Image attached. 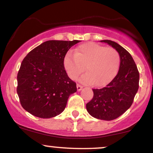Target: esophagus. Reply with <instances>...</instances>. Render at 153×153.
Returning <instances> with one entry per match:
<instances>
[{
    "label": "esophagus",
    "instance_id": "1",
    "mask_svg": "<svg viewBox=\"0 0 153 153\" xmlns=\"http://www.w3.org/2000/svg\"><path fill=\"white\" fill-rule=\"evenodd\" d=\"M76 88H77V90L80 91V90H82V88H83V87H82V86H81L80 84H76Z\"/></svg>",
    "mask_w": 153,
    "mask_h": 153
}]
</instances>
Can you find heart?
<instances>
[{"instance_id": "heart-1", "label": "heart", "mask_w": 153, "mask_h": 153, "mask_svg": "<svg viewBox=\"0 0 153 153\" xmlns=\"http://www.w3.org/2000/svg\"><path fill=\"white\" fill-rule=\"evenodd\" d=\"M120 64V56L114 48L105 47L89 42L79 46L74 52L66 53L64 59L68 75L76 79L85 70L80 81L88 85L102 87L115 76Z\"/></svg>"}]
</instances>
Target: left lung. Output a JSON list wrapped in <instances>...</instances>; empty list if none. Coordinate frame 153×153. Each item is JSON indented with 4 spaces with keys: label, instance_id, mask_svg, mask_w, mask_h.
I'll return each instance as SVG.
<instances>
[{
    "label": "left lung",
    "instance_id": "left-lung-1",
    "mask_svg": "<svg viewBox=\"0 0 153 153\" xmlns=\"http://www.w3.org/2000/svg\"><path fill=\"white\" fill-rule=\"evenodd\" d=\"M119 52V71L113 79L102 89H93L94 96L86 105L87 112L99 120H113L132 105L139 89L140 74L130 53L117 43L102 40Z\"/></svg>",
    "mask_w": 153,
    "mask_h": 153
}]
</instances>
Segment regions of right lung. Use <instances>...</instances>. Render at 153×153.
Returning a JSON list of instances; mask_svg holds the SVG:
<instances>
[{
    "instance_id": "right-lung-1",
    "label": "right lung",
    "mask_w": 153,
    "mask_h": 153,
    "mask_svg": "<svg viewBox=\"0 0 153 153\" xmlns=\"http://www.w3.org/2000/svg\"><path fill=\"white\" fill-rule=\"evenodd\" d=\"M78 40L45 41L23 59L17 75V94L23 108L40 118L59 115L76 85L68 76L64 57Z\"/></svg>"
}]
</instances>
